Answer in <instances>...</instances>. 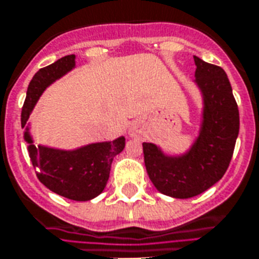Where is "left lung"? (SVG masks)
<instances>
[{"mask_svg": "<svg viewBox=\"0 0 259 259\" xmlns=\"http://www.w3.org/2000/svg\"><path fill=\"white\" fill-rule=\"evenodd\" d=\"M195 82L203 95V120L191 148L179 156L165 155L143 143L151 182L164 195L187 199L214 186L226 172L239 132V111L226 72L194 56Z\"/></svg>", "mask_w": 259, "mask_h": 259, "instance_id": "8db88e82", "label": "left lung"}]
</instances>
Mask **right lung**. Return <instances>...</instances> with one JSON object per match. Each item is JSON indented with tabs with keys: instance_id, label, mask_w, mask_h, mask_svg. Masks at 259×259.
Segmentation results:
<instances>
[{
	"instance_id": "add662e5",
	"label": "right lung",
	"mask_w": 259,
	"mask_h": 259,
	"mask_svg": "<svg viewBox=\"0 0 259 259\" xmlns=\"http://www.w3.org/2000/svg\"><path fill=\"white\" fill-rule=\"evenodd\" d=\"M74 55L65 56L33 76L28 87L21 112V127H26L29 115L48 85L74 68ZM29 156L37 177L45 187L59 195L78 202L96 198L103 192L109 178L113 158L124 150L125 139L120 136L113 142L88 144L73 151L34 146L26 127L24 134Z\"/></svg>"
}]
</instances>
